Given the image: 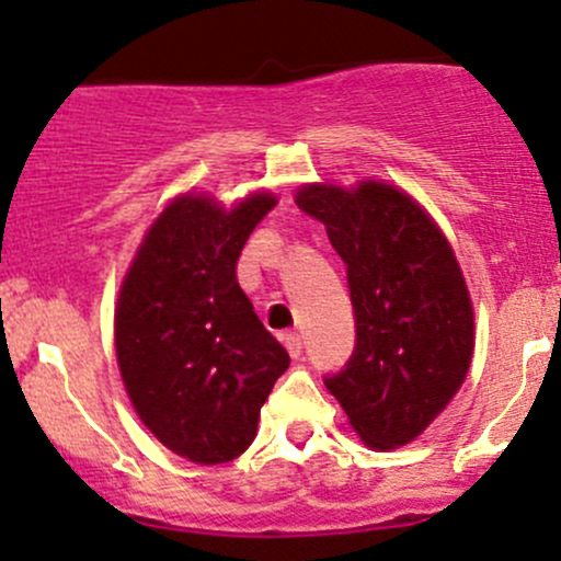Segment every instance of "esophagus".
I'll use <instances>...</instances> for the list:
<instances>
[{"label": "esophagus", "instance_id": "esophagus-1", "mask_svg": "<svg viewBox=\"0 0 561 561\" xmlns=\"http://www.w3.org/2000/svg\"><path fill=\"white\" fill-rule=\"evenodd\" d=\"M283 347L288 350V355L291 357H299L301 355V336L297 331H288L283 333Z\"/></svg>", "mask_w": 561, "mask_h": 561}]
</instances>
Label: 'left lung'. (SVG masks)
<instances>
[{
	"mask_svg": "<svg viewBox=\"0 0 561 561\" xmlns=\"http://www.w3.org/2000/svg\"><path fill=\"white\" fill-rule=\"evenodd\" d=\"M299 209L347 264L357 347L325 379L370 450L413 443L456 398L474 355V305L450 241L411 193L383 180L305 182Z\"/></svg>",
	"mask_w": 561,
	"mask_h": 561,
	"instance_id": "left-lung-1",
	"label": "left lung"
}]
</instances>
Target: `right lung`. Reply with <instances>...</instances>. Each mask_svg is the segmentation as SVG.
I'll return each mask as SVG.
<instances>
[{"label":"right lung","instance_id":"obj_1","mask_svg":"<svg viewBox=\"0 0 561 561\" xmlns=\"http://www.w3.org/2000/svg\"><path fill=\"white\" fill-rule=\"evenodd\" d=\"M278 204L251 191L225 206L206 191L169 201L145 230L118 288L113 342L145 430L201 467L254 443L260 411L288 352L238 286V256Z\"/></svg>","mask_w":561,"mask_h":561}]
</instances>
